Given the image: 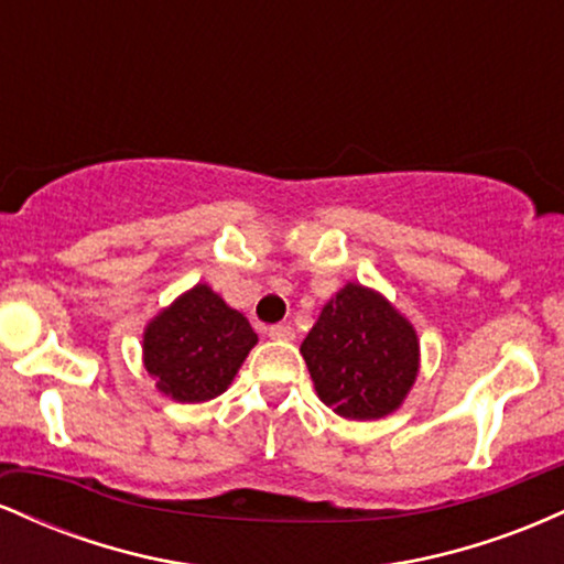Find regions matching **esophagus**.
I'll list each match as a JSON object with an SVG mask.
<instances>
[{"mask_svg": "<svg viewBox=\"0 0 564 564\" xmlns=\"http://www.w3.org/2000/svg\"><path fill=\"white\" fill-rule=\"evenodd\" d=\"M268 336H270V339L291 341V339H294V328H291L289 323H275V326L268 328Z\"/></svg>", "mask_w": 564, "mask_h": 564, "instance_id": "obj_1", "label": "esophagus"}]
</instances>
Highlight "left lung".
<instances>
[{
  "mask_svg": "<svg viewBox=\"0 0 564 564\" xmlns=\"http://www.w3.org/2000/svg\"><path fill=\"white\" fill-rule=\"evenodd\" d=\"M302 358L323 403L366 422L403 403L419 371V339L384 296L347 283L302 341Z\"/></svg>",
  "mask_w": 564,
  "mask_h": 564,
  "instance_id": "obj_1",
  "label": "left lung"
}]
</instances>
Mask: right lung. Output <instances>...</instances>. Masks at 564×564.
<instances>
[{
	"instance_id": "right-lung-1",
	"label": "right lung",
	"mask_w": 564,
	"mask_h": 564,
	"mask_svg": "<svg viewBox=\"0 0 564 564\" xmlns=\"http://www.w3.org/2000/svg\"><path fill=\"white\" fill-rule=\"evenodd\" d=\"M254 345L249 321L198 283L148 323L142 352L161 392L180 403H204L228 390Z\"/></svg>"
}]
</instances>
